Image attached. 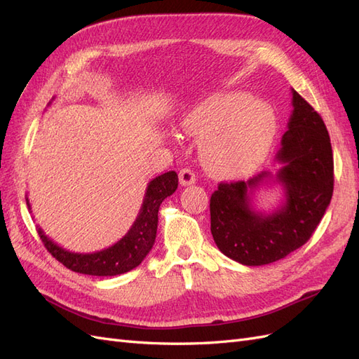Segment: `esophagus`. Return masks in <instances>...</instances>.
Wrapping results in <instances>:
<instances>
[{
	"mask_svg": "<svg viewBox=\"0 0 359 359\" xmlns=\"http://www.w3.org/2000/svg\"><path fill=\"white\" fill-rule=\"evenodd\" d=\"M194 182H196V175H194V172L191 169L184 168L180 170V184L182 187L193 186Z\"/></svg>",
	"mask_w": 359,
	"mask_h": 359,
	"instance_id": "1",
	"label": "esophagus"
}]
</instances>
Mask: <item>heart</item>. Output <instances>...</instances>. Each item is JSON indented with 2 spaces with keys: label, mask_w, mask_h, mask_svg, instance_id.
Returning <instances> with one entry per match:
<instances>
[{
  "label": "heart",
  "mask_w": 359,
  "mask_h": 359,
  "mask_svg": "<svg viewBox=\"0 0 359 359\" xmlns=\"http://www.w3.org/2000/svg\"><path fill=\"white\" fill-rule=\"evenodd\" d=\"M181 126L189 136L201 139L203 166L222 178L256 169L269 154L277 133L274 111L243 93L206 97L182 116Z\"/></svg>",
  "instance_id": "obj_1"
}]
</instances>
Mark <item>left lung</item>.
Instances as JSON below:
<instances>
[{"label":"left lung","mask_w":359,"mask_h":359,"mask_svg":"<svg viewBox=\"0 0 359 359\" xmlns=\"http://www.w3.org/2000/svg\"><path fill=\"white\" fill-rule=\"evenodd\" d=\"M287 130L276 156L277 173L219 184L210 201L211 233L220 252L247 266L273 264L306 244L332 198L334 160L320 115L292 90ZM280 183L285 199L271 213L254 208V191Z\"/></svg>","instance_id":"8db88e82"}]
</instances>
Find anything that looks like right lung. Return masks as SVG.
<instances>
[{"label":"right lung","instance_id":"obj_1","mask_svg":"<svg viewBox=\"0 0 359 359\" xmlns=\"http://www.w3.org/2000/svg\"><path fill=\"white\" fill-rule=\"evenodd\" d=\"M177 187L178 175L173 170L163 173V175H158L153 181H149L142 206H140V211L132 227H130L128 232L121 240L116 241L111 247L100 250V252H69V250L53 243L48 235H45L40 226H37L39 236L48 248V252L58 262L74 271V273L99 277H112L128 273V271H132L133 268L142 264V260L151 252V248H153L157 235L158 208L163 201L175 193ZM27 205L31 210L28 198Z\"/></svg>","mask_w":359,"mask_h":359}]
</instances>
